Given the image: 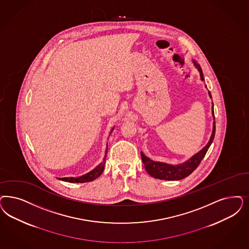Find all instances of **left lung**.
<instances>
[{
    "label": "left lung",
    "mask_w": 249,
    "mask_h": 249,
    "mask_svg": "<svg viewBox=\"0 0 249 249\" xmlns=\"http://www.w3.org/2000/svg\"><path fill=\"white\" fill-rule=\"evenodd\" d=\"M192 61H193L194 66L197 69V71L199 72V76H200L201 81H204L203 72H202V70L200 68L199 64L197 63V61L195 60H193ZM208 94L210 95V97L212 98L211 93L208 92ZM212 107H213L212 113H213V120H214L213 104ZM214 135L215 121H213V133H212V136L210 138V141L207 143V145L202 150H200L198 153H197L196 155H193L191 158H189V160L186 161L185 163L177 164V165H173V164H169V163H161V162H155V161L151 160L150 158H148L146 155H143L142 152H141L142 160V163H144L146 171L153 178H157V179H162V180H180V179L187 178L197 168V165L199 164L201 160L203 159V157L205 156L208 149L213 143Z\"/></svg>",
    "instance_id": "8db88e82"
}]
</instances>
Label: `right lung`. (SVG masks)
I'll use <instances>...</instances> for the list:
<instances>
[{"mask_svg":"<svg viewBox=\"0 0 249 249\" xmlns=\"http://www.w3.org/2000/svg\"><path fill=\"white\" fill-rule=\"evenodd\" d=\"M114 128L111 129L110 133L113 131ZM107 151L105 154L103 162L98 164L94 170H92L89 173H87L86 175L79 177V178H60V180L65 181V182H70V183H86V182H90L97 178L99 176H101V174L103 173L104 168H105V163H106V159H107Z\"/></svg>","mask_w":249,"mask_h":249,"instance_id":"right-lung-1","label":"right lung"}]
</instances>
